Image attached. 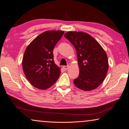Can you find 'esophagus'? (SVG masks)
Wrapping results in <instances>:
<instances>
[{"label": "esophagus", "instance_id": "1", "mask_svg": "<svg viewBox=\"0 0 129 129\" xmlns=\"http://www.w3.org/2000/svg\"><path fill=\"white\" fill-rule=\"evenodd\" d=\"M63 68H64V70H68L69 68V65H68V66H64L63 67Z\"/></svg>", "mask_w": 129, "mask_h": 129}]
</instances>
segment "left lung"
I'll use <instances>...</instances> for the list:
<instances>
[{"label": "left lung", "mask_w": 129, "mask_h": 129, "mask_svg": "<svg viewBox=\"0 0 129 129\" xmlns=\"http://www.w3.org/2000/svg\"><path fill=\"white\" fill-rule=\"evenodd\" d=\"M64 37L74 45L77 53L79 75L74 79V84L84 91L97 88L105 80L109 69L105 50L86 33L68 31Z\"/></svg>", "instance_id": "8db88e82"}]
</instances>
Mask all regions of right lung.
<instances>
[{
	"label": "right lung",
	"instance_id": "add662e5",
	"mask_svg": "<svg viewBox=\"0 0 129 129\" xmlns=\"http://www.w3.org/2000/svg\"><path fill=\"white\" fill-rule=\"evenodd\" d=\"M64 31H46L27 46L22 60L24 74L33 86L45 90L58 79L61 68L55 64L53 51Z\"/></svg>",
	"mask_w": 129,
	"mask_h": 129
}]
</instances>
